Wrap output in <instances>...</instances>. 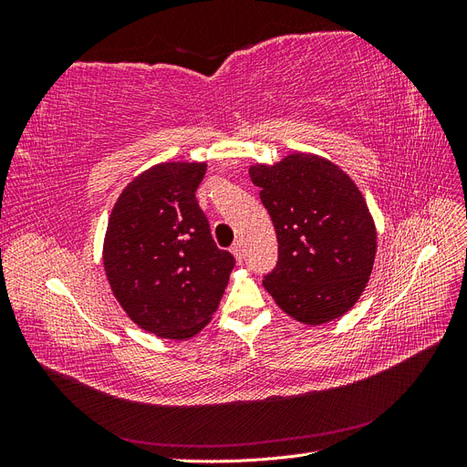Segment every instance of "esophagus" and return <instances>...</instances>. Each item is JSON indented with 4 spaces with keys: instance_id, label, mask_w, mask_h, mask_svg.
Wrapping results in <instances>:
<instances>
[{
    "instance_id": "obj_1",
    "label": "esophagus",
    "mask_w": 467,
    "mask_h": 467,
    "mask_svg": "<svg viewBox=\"0 0 467 467\" xmlns=\"http://www.w3.org/2000/svg\"><path fill=\"white\" fill-rule=\"evenodd\" d=\"M232 253H234V257H235V261H237V263H242V259H244V251H242V244H235V245L232 247Z\"/></svg>"
}]
</instances>
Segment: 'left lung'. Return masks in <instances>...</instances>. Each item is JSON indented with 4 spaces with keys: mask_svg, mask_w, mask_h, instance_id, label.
Segmentation results:
<instances>
[{
    "mask_svg": "<svg viewBox=\"0 0 467 467\" xmlns=\"http://www.w3.org/2000/svg\"><path fill=\"white\" fill-rule=\"evenodd\" d=\"M278 239V263L263 280L282 312L306 325L345 316L368 285L376 223L341 167L294 151L249 167Z\"/></svg>",
    "mask_w": 467,
    "mask_h": 467,
    "instance_id": "1",
    "label": "left lung"
}]
</instances>
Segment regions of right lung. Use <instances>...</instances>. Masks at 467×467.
I'll list each match as a JSON object with an SVG mask.
<instances>
[{
  "instance_id": "1",
  "label": "right lung",
  "mask_w": 467,
  "mask_h": 467,
  "mask_svg": "<svg viewBox=\"0 0 467 467\" xmlns=\"http://www.w3.org/2000/svg\"><path fill=\"white\" fill-rule=\"evenodd\" d=\"M202 161H163L134 177L110 210L105 275L140 329L185 341L202 331L235 265L196 202Z\"/></svg>"
}]
</instances>
